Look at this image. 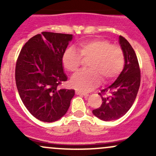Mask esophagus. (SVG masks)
I'll return each instance as SVG.
<instances>
[{"instance_id": "34e87169", "label": "esophagus", "mask_w": 156, "mask_h": 156, "mask_svg": "<svg viewBox=\"0 0 156 156\" xmlns=\"http://www.w3.org/2000/svg\"><path fill=\"white\" fill-rule=\"evenodd\" d=\"M75 94H76L77 95H82V96H84V97H88L87 94H84V93H82L81 92V91H78V90L75 91Z\"/></svg>"}]
</instances>
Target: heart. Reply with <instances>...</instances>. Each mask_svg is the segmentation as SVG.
<instances>
[{
	"label": "heart",
	"mask_w": 156,
	"mask_h": 156,
	"mask_svg": "<svg viewBox=\"0 0 156 156\" xmlns=\"http://www.w3.org/2000/svg\"><path fill=\"white\" fill-rule=\"evenodd\" d=\"M74 48L66 49L62 61L64 67L71 72L80 66L82 59H89V69L81 70L71 78L70 85L81 92H87L97 87L100 81H111L116 78L125 66V55L121 47L111 44L103 39H94L81 42Z\"/></svg>",
	"instance_id": "b5f03b06"
}]
</instances>
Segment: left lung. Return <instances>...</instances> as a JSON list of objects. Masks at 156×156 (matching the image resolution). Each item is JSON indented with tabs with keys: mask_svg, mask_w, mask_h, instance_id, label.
<instances>
[{
	"mask_svg": "<svg viewBox=\"0 0 156 156\" xmlns=\"http://www.w3.org/2000/svg\"><path fill=\"white\" fill-rule=\"evenodd\" d=\"M119 44L125 55V66L117 79L99 93L102 104L92 112L105 122L116 120L126 114L136 99L140 84V70L134 50L122 36H119Z\"/></svg>",
	"mask_w": 156,
	"mask_h": 156,
	"instance_id": "1",
	"label": "left lung"
}]
</instances>
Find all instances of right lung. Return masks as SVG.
I'll return each instance as SVG.
<instances>
[{
    "label": "right lung",
    "mask_w": 156,
    "mask_h": 156,
    "mask_svg": "<svg viewBox=\"0 0 156 156\" xmlns=\"http://www.w3.org/2000/svg\"><path fill=\"white\" fill-rule=\"evenodd\" d=\"M73 35L44 31L30 38L16 65V84L23 104L44 122L59 120L68 111L74 90L60 89L67 80L62 57Z\"/></svg>",
    "instance_id": "add662e5"
}]
</instances>
